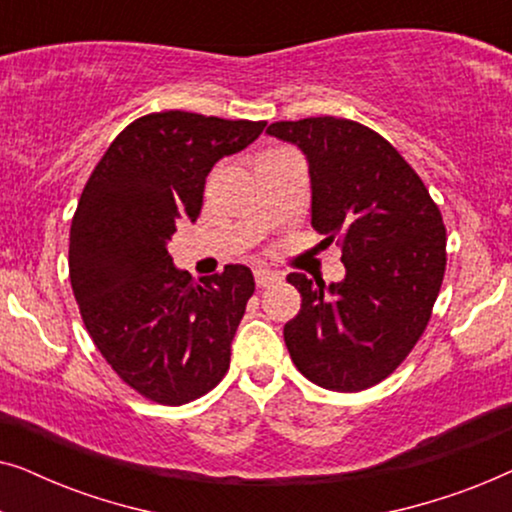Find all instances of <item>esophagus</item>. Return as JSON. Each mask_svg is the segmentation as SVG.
<instances>
[{
	"label": "esophagus",
	"mask_w": 512,
	"mask_h": 512,
	"mask_svg": "<svg viewBox=\"0 0 512 512\" xmlns=\"http://www.w3.org/2000/svg\"><path fill=\"white\" fill-rule=\"evenodd\" d=\"M254 279H256L258 289H263V286H270L272 282H277V272H272L268 268H256Z\"/></svg>",
	"instance_id": "obj_1"
}]
</instances>
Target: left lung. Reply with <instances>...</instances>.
<instances>
[{
  "label": "left lung",
  "mask_w": 512,
  "mask_h": 512,
  "mask_svg": "<svg viewBox=\"0 0 512 512\" xmlns=\"http://www.w3.org/2000/svg\"><path fill=\"white\" fill-rule=\"evenodd\" d=\"M303 151L312 226L342 247L345 279L312 282L284 342L307 380L331 391L382 382L410 354L431 319L445 275L443 216L417 172L387 139L335 116L279 121L268 130Z\"/></svg>",
  "instance_id": "1"
}]
</instances>
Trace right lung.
Segmentation results:
<instances>
[{"label":"right lung","instance_id":"1","mask_svg":"<svg viewBox=\"0 0 512 512\" xmlns=\"http://www.w3.org/2000/svg\"><path fill=\"white\" fill-rule=\"evenodd\" d=\"M263 121L163 111L130 123L83 188L69 230V279L83 324L116 375L163 405L214 389L254 293L247 265L195 284L167 254L195 221L205 179L247 149Z\"/></svg>","mask_w":512,"mask_h":512}]
</instances>
